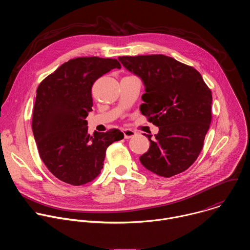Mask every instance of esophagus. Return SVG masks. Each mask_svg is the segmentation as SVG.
I'll list each match as a JSON object with an SVG mask.
<instances>
[{"mask_svg":"<svg viewBox=\"0 0 250 250\" xmlns=\"http://www.w3.org/2000/svg\"><path fill=\"white\" fill-rule=\"evenodd\" d=\"M123 132H124V135H125V139H128V138H131L133 136L136 135V132L132 129H129V128H125L123 129Z\"/></svg>","mask_w":250,"mask_h":250,"instance_id":"34e87169","label":"esophagus"}]
</instances>
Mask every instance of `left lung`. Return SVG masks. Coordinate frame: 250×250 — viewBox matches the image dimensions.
<instances>
[{
	"label": "left lung",
	"mask_w": 250,
	"mask_h": 250,
	"mask_svg": "<svg viewBox=\"0 0 250 250\" xmlns=\"http://www.w3.org/2000/svg\"><path fill=\"white\" fill-rule=\"evenodd\" d=\"M146 87L140 112L159 127L150 146L139 157L147 170L172 177L198 158L211 122V92L198 71L162 54L120 56Z\"/></svg>",
	"instance_id": "8db88e82"
}]
</instances>
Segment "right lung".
<instances>
[{
	"label": "right lung",
	"mask_w": 250,
	"mask_h": 250,
	"mask_svg": "<svg viewBox=\"0 0 250 250\" xmlns=\"http://www.w3.org/2000/svg\"><path fill=\"white\" fill-rule=\"evenodd\" d=\"M117 59H70L48 75L37 90L32 131L40 156L59 180L73 186L91 182L103 169L105 150L124 138L116 128L88 134L92 86L97 79L121 69Z\"/></svg>",
	"instance_id": "right-lung-1"
}]
</instances>
